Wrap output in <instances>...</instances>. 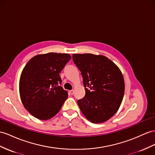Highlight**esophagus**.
<instances>
[{
	"label": "esophagus",
	"instance_id": "esophagus-1",
	"mask_svg": "<svg viewBox=\"0 0 155 155\" xmlns=\"http://www.w3.org/2000/svg\"><path fill=\"white\" fill-rule=\"evenodd\" d=\"M74 91L73 90L69 91V93H70L71 95H73V94H74Z\"/></svg>",
	"mask_w": 155,
	"mask_h": 155
}]
</instances>
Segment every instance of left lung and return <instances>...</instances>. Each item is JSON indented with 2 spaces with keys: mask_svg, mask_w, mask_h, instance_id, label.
Returning a JSON list of instances; mask_svg holds the SVG:
<instances>
[{
  "mask_svg": "<svg viewBox=\"0 0 155 155\" xmlns=\"http://www.w3.org/2000/svg\"><path fill=\"white\" fill-rule=\"evenodd\" d=\"M73 59L85 88V96L77 101L82 113L93 123L108 120L117 112L124 97V81L120 69L101 55L74 54Z\"/></svg>",
  "mask_w": 155,
  "mask_h": 155,
  "instance_id": "8db88e82",
  "label": "left lung"
}]
</instances>
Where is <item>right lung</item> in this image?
Returning <instances> with one entry per match:
<instances>
[{"mask_svg":"<svg viewBox=\"0 0 155 155\" xmlns=\"http://www.w3.org/2000/svg\"><path fill=\"white\" fill-rule=\"evenodd\" d=\"M71 57L50 52L35 55L27 62L19 79V94L25 109L35 118L46 120L61 109L68 97L59 86V73Z\"/></svg>","mask_w":155,"mask_h":155,"instance_id":"1","label":"right lung"}]
</instances>
